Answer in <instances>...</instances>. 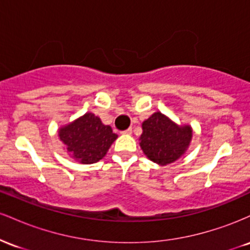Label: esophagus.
<instances>
[{
    "mask_svg": "<svg viewBox=\"0 0 250 250\" xmlns=\"http://www.w3.org/2000/svg\"><path fill=\"white\" fill-rule=\"evenodd\" d=\"M131 133H133V130H131V128H128V129H125V131H122V134H127V135H130Z\"/></svg>",
    "mask_w": 250,
    "mask_h": 250,
    "instance_id": "esophagus-1",
    "label": "esophagus"
}]
</instances>
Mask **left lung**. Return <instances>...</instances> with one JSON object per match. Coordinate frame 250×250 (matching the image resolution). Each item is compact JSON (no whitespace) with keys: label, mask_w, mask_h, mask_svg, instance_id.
Masks as SVG:
<instances>
[{"label":"left lung","mask_w":250,"mask_h":250,"mask_svg":"<svg viewBox=\"0 0 250 250\" xmlns=\"http://www.w3.org/2000/svg\"><path fill=\"white\" fill-rule=\"evenodd\" d=\"M140 147L149 160L160 166L173 163L186 153L191 141L190 125H179L156 111L142 123Z\"/></svg>","instance_id":"8db88e82"}]
</instances>
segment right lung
<instances>
[{"label":"right lung","instance_id":"add662e5","mask_svg":"<svg viewBox=\"0 0 250 250\" xmlns=\"http://www.w3.org/2000/svg\"><path fill=\"white\" fill-rule=\"evenodd\" d=\"M59 137L75 161L90 165L105 156L117 135L110 125H103L100 117L87 113L60 128Z\"/></svg>","mask_w":250,"mask_h":250}]
</instances>
